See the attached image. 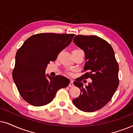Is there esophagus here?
<instances>
[{"label": "esophagus", "mask_w": 133, "mask_h": 133, "mask_svg": "<svg viewBox=\"0 0 133 133\" xmlns=\"http://www.w3.org/2000/svg\"><path fill=\"white\" fill-rule=\"evenodd\" d=\"M73 82H74V81L72 80V79H71V80H70V82L69 83V87H74V84Z\"/></svg>", "instance_id": "34e87169"}]
</instances>
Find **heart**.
<instances>
[{
	"label": "heart",
	"mask_w": 133,
	"mask_h": 133,
	"mask_svg": "<svg viewBox=\"0 0 133 133\" xmlns=\"http://www.w3.org/2000/svg\"><path fill=\"white\" fill-rule=\"evenodd\" d=\"M77 50H79V49H77Z\"/></svg>",
	"instance_id": "1"
}]
</instances>
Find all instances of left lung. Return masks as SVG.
Segmentation results:
<instances>
[{"label":"left lung","mask_w":133,"mask_h":133,"mask_svg":"<svg viewBox=\"0 0 133 133\" xmlns=\"http://www.w3.org/2000/svg\"><path fill=\"white\" fill-rule=\"evenodd\" d=\"M73 42L84 51L86 63L83 69L87 72L74 82L81 94L72 101L79 110L94 112L105 107L117 89L118 63L112 47L100 37L77 35ZM88 77L93 81L88 86H83L81 81Z\"/></svg>","instance_id":"left-lung-1"}]
</instances>
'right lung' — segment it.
<instances>
[{"label": "right lung", "mask_w": 133, "mask_h": 133, "mask_svg": "<svg viewBox=\"0 0 133 133\" xmlns=\"http://www.w3.org/2000/svg\"><path fill=\"white\" fill-rule=\"evenodd\" d=\"M74 34L39 33L28 38L16 54L13 78L21 97L35 107L50 103L56 92L66 88L69 79L63 76L45 75L50 61L68 46Z\"/></svg>", "instance_id": "add662e5"}]
</instances>
